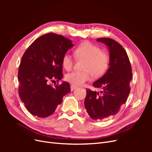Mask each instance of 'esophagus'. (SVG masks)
I'll return each mask as SVG.
<instances>
[{
    "mask_svg": "<svg viewBox=\"0 0 152 152\" xmlns=\"http://www.w3.org/2000/svg\"><path fill=\"white\" fill-rule=\"evenodd\" d=\"M77 86H74V85H72L71 86V87H70V88H71V91H73V90H75L76 88H77Z\"/></svg>",
    "mask_w": 152,
    "mask_h": 152,
    "instance_id": "esophagus-1",
    "label": "esophagus"
}]
</instances>
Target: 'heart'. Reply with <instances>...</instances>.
<instances>
[{"instance_id":"obj_1","label":"heart","mask_w":152,"mask_h":152,"mask_svg":"<svg viewBox=\"0 0 152 152\" xmlns=\"http://www.w3.org/2000/svg\"><path fill=\"white\" fill-rule=\"evenodd\" d=\"M74 56L77 59H84L83 71L75 70L67 73L65 79L73 85H82L90 80L91 73L94 77L102 75L107 70L110 59L108 55L102 51L100 48L90 42L80 44L74 50ZM62 65L66 70L72 68L73 58L69 53H66L62 58Z\"/></svg>"}]
</instances>
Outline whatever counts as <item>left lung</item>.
Masks as SVG:
<instances>
[{
  "label": "left lung",
  "instance_id": "obj_1",
  "mask_svg": "<svg viewBox=\"0 0 152 152\" xmlns=\"http://www.w3.org/2000/svg\"><path fill=\"white\" fill-rule=\"evenodd\" d=\"M108 47L109 68L105 74L93 83L101 88V94L87 89L84 106L94 120H104L117 114L126 102L129 94L132 68L125 49L117 41L110 38H99Z\"/></svg>",
  "mask_w": 152,
  "mask_h": 152
}]
</instances>
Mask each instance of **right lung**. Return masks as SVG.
Masks as SVG:
<instances>
[{
    "mask_svg": "<svg viewBox=\"0 0 152 152\" xmlns=\"http://www.w3.org/2000/svg\"><path fill=\"white\" fill-rule=\"evenodd\" d=\"M73 46L65 37L49 33L34 41L23 55L18 69V91L21 102L33 115H51L63 96L70 92L66 82L54 86L48 83L62 79V58Z\"/></svg>",
    "mask_w": 152,
    "mask_h": 152,
    "instance_id": "1",
    "label": "right lung"
}]
</instances>
